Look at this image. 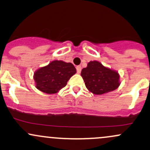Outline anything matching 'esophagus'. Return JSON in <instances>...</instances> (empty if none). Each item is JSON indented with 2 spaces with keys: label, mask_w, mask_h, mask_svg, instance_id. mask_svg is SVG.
Wrapping results in <instances>:
<instances>
[{
  "label": "esophagus",
  "mask_w": 150,
  "mask_h": 150,
  "mask_svg": "<svg viewBox=\"0 0 150 150\" xmlns=\"http://www.w3.org/2000/svg\"><path fill=\"white\" fill-rule=\"evenodd\" d=\"M81 66H80V65H78V66L76 67V70H77V72H78V74L80 73V72H81Z\"/></svg>",
  "instance_id": "34e87169"
}]
</instances>
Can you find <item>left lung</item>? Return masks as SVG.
<instances>
[{
	"label": "left lung",
	"mask_w": 150,
	"mask_h": 150,
	"mask_svg": "<svg viewBox=\"0 0 150 150\" xmlns=\"http://www.w3.org/2000/svg\"><path fill=\"white\" fill-rule=\"evenodd\" d=\"M81 76L88 90L95 95H103L116 90L120 85L118 72L105 67L94 60L81 71Z\"/></svg>",
	"instance_id": "8db88e82"
}]
</instances>
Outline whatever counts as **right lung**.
<instances>
[{
    "instance_id": "right-lung-1",
    "label": "right lung",
    "mask_w": 150,
    "mask_h": 150,
    "mask_svg": "<svg viewBox=\"0 0 150 150\" xmlns=\"http://www.w3.org/2000/svg\"><path fill=\"white\" fill-rule=\"evenodd\" d=\"M75 73L76 69L70 62L53 60L46 66L38 69L33 78L36 88L47 94H55L65 87Z\"/></svg>"
}]
</instances>
